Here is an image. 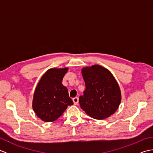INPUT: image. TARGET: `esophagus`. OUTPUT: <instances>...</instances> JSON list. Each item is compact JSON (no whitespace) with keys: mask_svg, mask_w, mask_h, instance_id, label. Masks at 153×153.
Segmentation results:
<instances>
[{"mask_svg":"<svg viewBox=\"0 0 153 153\" xmlns=\"http://www.w3.org/2000/svg\"><path fill=\"white\" fill-rule=\"evenodd\" d=\"M73 102H74V104L75 105H77V103H78V102H79V99L77 98V97H75V98L73 99Z\"/></svg>","mask_w":153,"mask_h":153,"instance_id":"34e87169","label":"esophagus"}]
</instances>
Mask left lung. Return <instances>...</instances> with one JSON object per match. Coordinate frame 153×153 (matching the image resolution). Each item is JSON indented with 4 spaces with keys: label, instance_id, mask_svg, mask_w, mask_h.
Here are the masks:
<instances>
[{
    "label": "left lung",
    "instance_id": "obj_1",
    "mask_svg": "<svg viewBox=\"0 0 153 153\" xmlns=\"http://www.w3.org/2000/svg\"><path fill=\"white\" fill-rule=\"evenodd\" d=\"M82 74L85 89L79 99L81 108L96 120L105 119L114 114L121 102L122 95L112 74L96 64L83 68Z\"/></svg>",
    "mask_w": 153,
    "mask_h": 153
}]
</instances>
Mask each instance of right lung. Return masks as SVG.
<instances>
[{"instance_id":"right-lung-1","label":"right lung","mask_w":153,"mask_h":153,"mask_svg":"<svg viewBox=\"0 0 153 153\" xmlns=\"http://www.w3.org/2000/svg\"><path fill=\"white\" fill-rule=\"evenodd\" d=\"M68 70V68H51L43 75L35 88L32 107L38 118L45 122L55 121L74 104L68 89L62 83Z\"/></svg>"}]
</instances>
